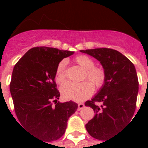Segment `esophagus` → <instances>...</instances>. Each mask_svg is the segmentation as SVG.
Returning a JSON list of instances; mask_svg holds the SVG:
<instances>
[{"mask_svg":"<svg viewBox=\"0 0 148 148\" xmlns=\"http://www.w3.org/2000/svg\"><path fill=\"white\" fill-rule=\"evenodd\" d=\"M84 107H85V105H84L83 103H78V104H77V109H78V110L82 109Z\"/></svg>","mask_w":148,"mask_h":148,"instance_id":"1","label":"esophagus"}]
</instances>
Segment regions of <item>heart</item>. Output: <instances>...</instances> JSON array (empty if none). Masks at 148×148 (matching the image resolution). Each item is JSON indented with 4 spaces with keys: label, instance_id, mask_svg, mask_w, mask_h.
<instances>
[{
    "label": "heart",
    "instance_id": "1",
    "mask_svg": "<svg viewBox=\"0 0 148 148\" xmlns=\"http://www.w3.org/2000/svg\"><path fill=\"white\" fill-rule=\"evenodd\" d=\"M75 62L81 67L86 70L84 78H88L97 88H100L106 80V73L101 67L94 66V61L86 55H78L75 58ZM66 61L62 60L56 69L55 80L58 83H62L66 80ZM93 86L89 81L82 82H67L61 87V93L66 99L76 101H82L93 93Z\"/></svg>",
    "mask_w": 148,
    "mask_h": 148
}]
</instances>
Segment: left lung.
<instances>
[{
  "mask_svg": "<svg viewBox=\"0 0 148 148\" xmlns=\"http://www.w3.org/2000/svg\"><path fill=\"white\" fill-rule=\"evenodd\" d=\"M101 62L106 80L91 101L85 103L95 112L86 124L88 133L97 140H110L132 118L139 91V82L133 63L121 52L110 48L81 51ZM95 102H102L100 107Z\"/></svg>",
  "mask_w": 148,
  "mask_h": 148,
  "instance_id": "1",
  "label": "left lung"
}]
</instances>
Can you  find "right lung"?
Listing matches in <instances>:
<instances>
[{
  "label": "right lung",
  "mask_w": 148,
  "mask_h": 148,
  "mask_svg": "<svg viewBox=\"0 0 148 148\" xmlns=\"http://www.w3.org/2000/svg\"><path fill=\"white\" fill-rule=\"evenodd\" d=\"M74 53L36 47L13 68L10 93L16 114L21 125L39 140L51 142L62 136L68 119L77 109L74 101H58L60 93L55 82L59 62Z\"/></svg>",
  "instance_id": "right-lung-1"
}]
</instances>
